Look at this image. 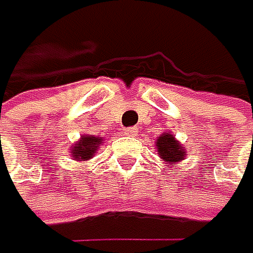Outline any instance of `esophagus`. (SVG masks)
I'll return each instance as SVG.
<instances>
[{
    "instance_id": "1",
    "label": "esophagus",
    "mask_w": 253,
    "mask_h": 253,
    "mask_svg": "<svg viewBox=\"0 0 253 253\" xmlns=\"http://www.w3.org/2000/svg\"><path fill=\"white\" fill-rule=\"evenodd\" d=\"M125 136H136V128H133V126L125 128Z\"/></svg>"
}]
</instances>
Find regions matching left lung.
<instances>
[{"instance_id": "obj_1", "label": "left lung", "mask_w": 253, "mask_h": 253, "mask_svg": "<svg viewBox=\"0 0 253 253\" xmlns=\"http://www.w3.org/2000/svg\"><path fill=\"white\" fill-rule=\"evenodd\" d=\"M155 146H157L160 158L168 165H176L180 160H184L187 155V152L182 149L180 142L172 134H168V133L160 134Z\"/></svg>"}]
</instances>
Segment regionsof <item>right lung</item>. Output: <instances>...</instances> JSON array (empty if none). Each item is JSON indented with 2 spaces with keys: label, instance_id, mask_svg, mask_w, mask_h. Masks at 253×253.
I'll return each instance as SVG.
<instances>
[{
  "label": "right lung",
  "instance_id": "add662e5",
  "mask_svg": "<svg viewBox=\"0 0 253 253\" xmlns=\"http://www.w3.org/2000/svg\"><path fill=\"white\" fill-rule=\"evenodd\" d=\"M103 139L96 136H88L84 134L81 136V139L74 144V147L71 149V155L74 157V160L77 162H85V160H90L95 155V152L98 150V147L101 146Z\"/></svg>",
  "mask_w": 253,
  "mask_h": 253
}]
</instances>
